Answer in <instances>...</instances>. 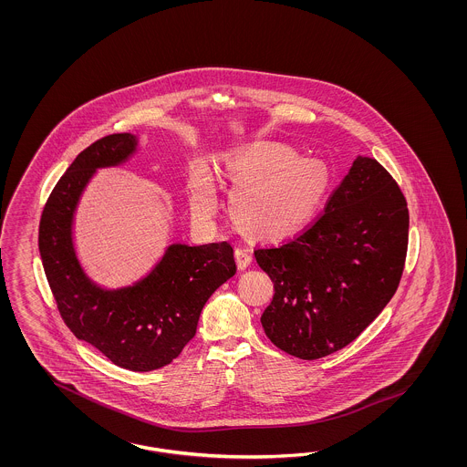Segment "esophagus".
I'll use <instances>...</instances> for the list:
<instances>
[{"label": "esophagus", "mask_w": 467, "mask_h": 467, "mask_svg": "<svg viewBox=\"0 0 467 467\" xmlns=\"http://www.w3.org/2000/svg\"><path fill=\"white\" fill-rule=\"evenodd\" d=\"M236 262H238V267L240 269H246L252 260H254V250L248 248V246H243V248H236Z\"/></svg>", "instance_id": "obj_1"}]
</instances>
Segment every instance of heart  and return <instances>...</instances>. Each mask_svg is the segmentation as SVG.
Listing matches in <instances>:
<instances>
[{"mask_svg":"<svg viewBox=\"0 0 467 467\" xmlns=\"http://www.w3.org/2000/svg\"><path fill=\"white\" fill-rule=\"evenodd\" d=\"M233 180L238 182L229 195L234 221L256 234L281 238L310 223L326 195L328 174L320 162L267 143L234 166ZM190 211L198 224H207L217 211L215 190L203 171L195 172L190 186Z\"/></svg>","mask_w":467,"mask_h":467,"instance_id":"b5f03b06","label":"heart"}]
</instances>
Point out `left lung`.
<instances>
[{"label": "left lung", "mask_w": 467, "mask_h": 467, "mask_svg": "<svg viewBox=\"0 0 467 467\" xmlns=\"http://www.w3.org/2000/svg\"><path fill=\"white\" fill-rule=\"evenodd\" d=\"M410 213L394 178L358 156L324 213L295 240L254 250L274 283L262 327L284 353L318 359L353 342L397 291Z\"/></svg>", "instance_id": "1"}]
</instances>
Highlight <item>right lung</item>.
I'll return each mask as SVG.
<instances>
[{
    "label": "right lung",
    "mask_w": 467,
    "mask_h": 467,
    "mask_svg": "<svg viewBox=\"0 0 467 467\" xmlns=\"http://www.w3.org/2000/svg\"><path fill=\"white\" fill-rule=\"evenodd\" d=\"M139 150L131 133L94 141L71 162L46 202L39 224L44 272L65 324L116 367L152 371L170 365L197 332L213 291L236 274L234 250L224 243H172L141 279L121 287L96 283L78 260L73 224L96 171L118 168Z\"/></svg>",
    "instance_id": "add662e5"
}]
</instances>
